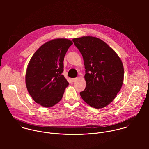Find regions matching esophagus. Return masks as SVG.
<instances>
[{"label": "esophagus", "mask_w": 149, "mask_h": 149, "mask_svg": "<svg viewBox=\"0 0 149 149\" xmlns=\"http://www.w3.org/2000/svg\"><path fill=\"white\" fill-rule=\"evenodd\" d=\"M79 79V78L78 77H76V78H74V79H72V81H73V82H74L75 81H76L77 80H78Z\"/></svg>", "instance_id": "34e87169"}]
</instances>
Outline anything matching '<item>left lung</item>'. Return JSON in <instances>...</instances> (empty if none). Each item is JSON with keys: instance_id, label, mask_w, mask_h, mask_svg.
I'll return each mask as SVG.
<instances>
[{"instance_id": "8db88e82", "label": "left lung", "mask_w": 149, "mask_h": 149, "mask_svg": "<svg viewBox=\"0 0 149 149\" xmlns=\"http://www.w3.org/2000/svg\"><path fill=\"white\" fill-rule=\"evenodd\" d=\"M81 53L85 65V89L80 93L83 100L95 108L110 104L120 91L124 68L116 53L102 40L84 36L72 40Z\"/></svg>"}]
</instances>
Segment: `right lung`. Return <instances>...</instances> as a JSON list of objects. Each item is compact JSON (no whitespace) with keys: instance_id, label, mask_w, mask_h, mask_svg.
I'll use <instances>...</instances> for the list:
<instances>
[{"instance_id":"right-lung-1","label":"right lung","mask_w":149,"mask_h":149,"mask_svg":"<svg viewBox=\"0 0 149 149\" xmlns=\"http://www.w3.org/2000/svg\"><path fill=\"white\" fill-rule=\"evenodd\" d=\"M73 44L66 38L49 41L34 53L25 76L27 89L33 99L45 107H51L62 99L69 83L62 73L64 57Z\"/></svg>"}]
</instances>
